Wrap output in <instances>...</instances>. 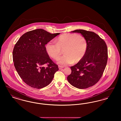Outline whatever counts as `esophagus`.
<instances>
[{
    "label": "esophagus",
    "mask_w": 121,
    "mask_h": 121,
    "mask_svg": "<svg viewBox=\"0 0 121 121\" xmlns=\"http://www.w3.org/2000/svg\"><path fill=\"white\" fill-rule=\"evenodd\" d=\"M64 68V67L63 66H60V65H59L58 66V68H59V69H63Z\"/></svg>",
    "instance_id": "34e87169"
}]
</instances>
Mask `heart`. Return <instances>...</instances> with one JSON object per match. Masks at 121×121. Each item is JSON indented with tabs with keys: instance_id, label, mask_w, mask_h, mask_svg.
Returning a JSON list of instances; mask_svg holds the SVG:
<instances>
[{
	"instance_id": "b5f03b06",
	"label": "heart",
	"mask_w": 121,
	"mask_h": 121,
	"mask_svg": "<svg viewBox=\"0 0 121 121\" xmlns=\"http://www.w3.org/2000/svg\"><path fill=\"white\" fill-rule=\"evenodd\" d=\"M87 48L86 38L76 34L66 33L60 36L56 43L50 41L46 44V52L54 59H57L64 50V55L58 60L59 64L67 65L79 62L85 56Z\"/></svg>"
}]
</instances>
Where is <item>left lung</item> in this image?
<instances>
[{"label": "left lung", "mask_w": 121, "mask_h": 121, "mask_svg": "<svg viewBox=\"0 0 121 121\" xmlns=\"http://www.w3.org/2000/svg\"><path fill=\"white\" fill-rule=\"evenodd\" d=\"M87 43L86 54L79 62L70 67L72 72L67 77L69 83L79 89L95 85L104 73L108 61V48L105 41L94 32L77 29Z\"/></svg>", "instance_id": "left-lung-1"}]
</instances>
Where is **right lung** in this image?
Masks as SVG:
<instances>
[{"instance_id": "1", "label": "right lung", "mask_w": 121, "mask_h": 121, "mask_svg": "<svg viewBox=\"0 0 121 121\" xmlns=\"http://www.w3.org/2000/svg\"><path fill=\"white\" fill-rule=\"evenodd\" d=\"M60 33L37 29L23 34L14 47L13 58L17 73L25 83L39 89L52 82L58 66L50 58L45 45ZM48 63V67H43Z\"/></svg>"}]
</instances>
